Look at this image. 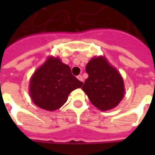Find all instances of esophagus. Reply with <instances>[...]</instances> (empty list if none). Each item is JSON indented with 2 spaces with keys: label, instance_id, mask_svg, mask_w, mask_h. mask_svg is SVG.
Listing matches in <instances>:
<instances>
[{
  "label": "esophagus",
  "instance_id": "esophagus-1",
  "mask_svg": "<svg viewBox=\"0 0 155 155\" xmlns=\"http://www.w3.org/2000/svg\"><path fill=\"white\" fill-rule=\"evenodd\" d=\"M77 78H78V80H79L80 81H81V82H83V81H84V80H83V77H82V75H81V74H79V75L77 76Z\"/></svg>",
  "mask_w": 155,
  "mask_h": 155
}]
</instances>
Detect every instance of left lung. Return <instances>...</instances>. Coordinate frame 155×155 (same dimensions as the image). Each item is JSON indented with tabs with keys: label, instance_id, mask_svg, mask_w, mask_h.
<instances>
[{
	"label": "left lung",
	"instance_id": "1",
	"mask_svg": "<svg viewBox=\"0 0 155 155\" xmlns=\"http://www.w3.org/2000/svg\"><path fill=\"white\" fill-rule=\"evenodd\" d=\"M89 77L82 90L94 106L108 110L116 106L124 97L123 79L104 57L93 58L85 68Z\"/></svg>",
	"mask_w": 155,
	"mask_h": 155
}]
</instances>
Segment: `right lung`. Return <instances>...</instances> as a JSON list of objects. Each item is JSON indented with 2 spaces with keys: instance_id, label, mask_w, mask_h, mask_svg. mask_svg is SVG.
<instances>
[{
  "instance_id": "add662e5",
  "label": "right lung",
  "mask_w": 155,
  "mask_h": 155,
  "mask_svg": "<svg viewBox=\"0 0 155 155\" xmlns=\"http://www.w3.org/2000/svg\"><path fill=\"white\" fill-rule=\"evenodd\" d=\"M83 84L71 73L69 65L58 58H49L35 71L30 83L32 101L38 107L55 110L66 102L68 94Z\"/></svg>"
}]
</instances>
